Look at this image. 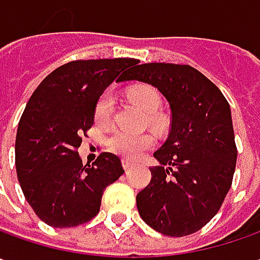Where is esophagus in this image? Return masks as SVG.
<instances>
[{
  "label": "esophagus",
  "mask_w": 260,
  "mask_h": 260,
  "mask_svg": "<svg viewBox=\"0 0 260 260\" xmlns=\"http://www.w3.org/2000/svg\"><path fill=\"white\" fill-rule=\"evenodd\" d=\"M132 164H134V162H132L131 159H126V158L122 159V167H123L125 170H129L131 167H132Z\"/></svg>",
  "instance_id": "obj_1"
}]
</instances>
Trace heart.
Returning <instances> with one entry per match:
<instances>
[{
    "instance_id": "1",
    "label": "heart",
    "mask_w": 260,
    "mask_h": 260,
    "mask_svg": "<svg viewBox=\"0 0 260 260\" xmlns=\"http://www.w3.org/2000/svg\"><path fill=\"white\" fill-rule=\"evenodd\" d=\"M129 102L137 106L141 112L147 113L145 119L148 125L155 131H164L167 128V119L162 113L158 112L161 106V96L154 87L139 85L128 90ZM115 113V99L111 93H103L94 105L93 118L99 126H108L112 122ZM155 139L151 134H131L118 131L106 139L108 148L122 157L138 158L142 152L154 145Z\"/></svg>"
}]
</instances>
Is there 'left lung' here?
Returning <instances> with one entry per match:
<instances>
[{
  "mask_svg": "<svg viewBox=\"0 0 260 260\" xmlns=\"http://www.w3.org/2000/svg\"><path fill=\"white\" fill-rule=\"evenodd\" d=\"M122 80L157 87L170 103L171 129L154 152L151 181L137 196L139 216L166 236L199 232L230 190L237 149L230 106L220 89L188 64L145 63Z\"/></svg>",
  "mask_w": 260,
  "mask_h": 260,
  "instance_id": "left-lung-1",
  "label": "left lung"
}]
</instances>
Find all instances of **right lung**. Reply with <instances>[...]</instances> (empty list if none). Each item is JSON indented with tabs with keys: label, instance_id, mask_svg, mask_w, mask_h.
<instances>
[{
	"label": "right lung",
	"instance_id": "right-lung-1",
	"mask_svg": "<svg viewBox=\"0 0 260 260\" xmlns=\"http://www.w3.org/2000/svg\"><path fill=\"white\" fill-rule=\"evenodd\" d=\"M137 63L122 57L69 61L32 92L17 129L15 168L25 200L49 226L75 228L93 219L105 188L125 173L111 152L83 166L77 148L93 125L103 90Z\"/></svg>",
	"mask_w": 260,
	"mask_h": 260
}]
</instances>
